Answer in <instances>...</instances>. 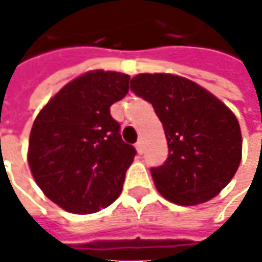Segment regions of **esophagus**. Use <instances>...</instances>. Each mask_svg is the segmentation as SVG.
I'll return each instance as SVG.
<instances>
[{"mask_svg": "<svg viewBox=\"0 0 262 262\" xmlns=\"http://www.w3.org/2000/svg\"><path fill=\"white\" fill-rule=\"evenodd\" d=\"M136 150H138L139 155H142V153L145 151V145H144V141H142V139H139V141L136 142Z\"/></svg>", "mask_w": 262, "mask_h": 262, "instance_id": "obj_1", "label": "esophagus"}]
</instances>
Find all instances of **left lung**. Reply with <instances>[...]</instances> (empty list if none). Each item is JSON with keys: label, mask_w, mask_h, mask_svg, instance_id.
I'll list each match as a JSON object with an SVG mask.
<instances>
[{"label": "left lung", "mask_w": 262, "mask_h": 262, "mask_svg": "<svg viewBox=\"0 0 262 262\" xmlns=\"http://www.w3.org/2000/svg\"><path fill=\"white\" fill-rule=\"evenodd\" d=\"M130 90L153 105L166 135L168 159L151 168L157 190L180 205L214 198L242 160L235 115L198 83L176 75L142 73L132 78Z\"/></svg>", "instance_id": "8db88e82"}]
</instances>
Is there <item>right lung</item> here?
<instances>
[{
  "instance_id": "right-lung-1",
  "label": "right lung",
  "mask_w": 262,
  "mask_h": 262,
  "mask_svg": "<svg viewBox=\"0 0 262 262\" xmlns=\"http://www.w3.org/2000/svg\"><path fill=\"white\" fill-rule=\"evenodd\" d=\"M129 81L118 72H88L61 88L37 115L28 148L33 177L70 213H96L121 193L136 150L121 139L109 107L129 93Z\"/></svg>"
}]
</instances>
